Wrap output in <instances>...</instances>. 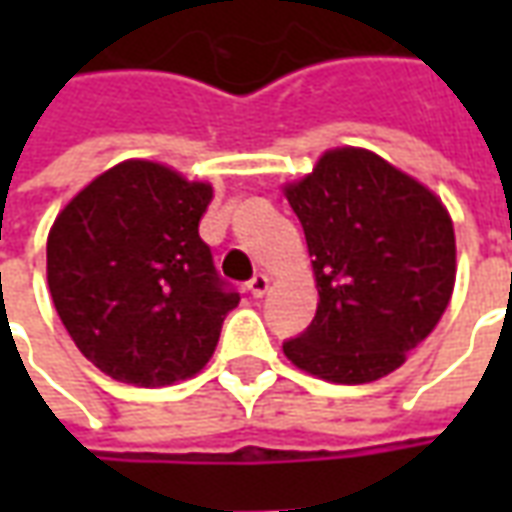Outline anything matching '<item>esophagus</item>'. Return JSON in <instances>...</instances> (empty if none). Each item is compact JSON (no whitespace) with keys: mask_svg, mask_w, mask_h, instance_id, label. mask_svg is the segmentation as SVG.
<instances>
[{"mask_svg":"<svg viewBox=\"0 0 512 512\" xmlns=\"http://www.w3.org/2000/svg\"><path fill=\"white\" fill-rule=\"evenodd\" d=\"M246 288H249V293H252L255 299H263V296L268 293V288H271V279H268L266 274H257V277L252 279V282H249Z\"/></svg>","mask_w":512,"mask_h":512,"instance_id":"esophagus-1","label":"esophagus"}]
</instances>
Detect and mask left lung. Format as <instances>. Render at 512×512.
<instances>
[{"label": "left lung", "mask_w": 512, "mask_h": 512, "mask_svg": "<svg viewBox=\"0 0 512 512\" xmlns=\"http://www.w3.org/2000/svg\"><path fill=\"white\" fill-rule=\"evenodd\" d=\"M282 194L312 257L318 310L282 351L332 384L389 376L428 337L455 288V230L433 191L365 147L326 150Z\"/></svg>", "instance_id": "obj_1"}]
</instances>
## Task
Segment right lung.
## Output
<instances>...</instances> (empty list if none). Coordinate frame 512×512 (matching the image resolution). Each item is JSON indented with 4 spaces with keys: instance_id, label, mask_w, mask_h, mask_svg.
I'll list each match as a JSON object with an SVG mask.
<instances>
[{
    "instance_id": "obj_1",
    "label": "right lung",
    "mask_w": 512,
    "mask_h": 512,
    "mask_svg": "<svg viewBox=\"0 0 512 512\" xmlns=\"http://www.w3.org/2000/svg\"><path fill=\"white\" fill-rule=\"evenodd\" d=\"M211 200V183L128 158L57 213L46 241L51 299L101 373L153 389L208 365L238 304L200 238Z\"/></svg>"
}]
</instances>
